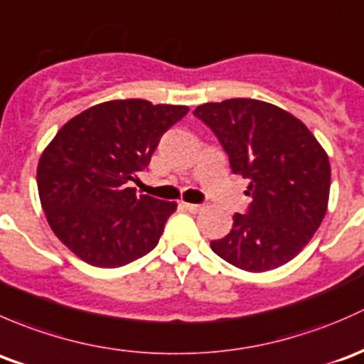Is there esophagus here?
Instances as JSON below:
<instances>
[{
    "instance_id": "34e87169",
    "label": "esophagus",
    "mask_w": 364,
    "mask_h": 364,
    "mask_svg": "<svg viewBox=\"0 0 364 364\" xmlns=\"http://www.w3.org/2000/svg\"><path fill=\"white\" fill-rule=\"evenodd\" d=\"M182 207L189 210V212H194V213H196V212H200V210H203V205H196V203H186V201H183V203H182Z\"/></svg>"
}]
</instances>
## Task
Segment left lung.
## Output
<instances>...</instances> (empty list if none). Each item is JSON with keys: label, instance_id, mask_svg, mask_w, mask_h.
Masks as SVG:
<instances>
[{"label": "left lung", "instance_id": "left-lung-1", "mask_svg": "<svg viewBox=\"0 0 364 364\" xmlns=\"http://www.w3.org/2000/svg\"><path fill=\"white\" fill-rule=\"evenodd\" d=\"M194 115L215 133L252 194L247 215L235 213L231 231L210 242L212 250L254 273L289 263L328 210L331 166L322 145L298 117L266 101L205 103Z\"/></svg>", "mask_w": 364, "mask_h": 364}]
</instances>
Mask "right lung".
Here are the masks:
<instances>
[{
	"label": "right lung",
	"mask_w": 364,
	"mask_h": 364,
	"mask_svg": "<svg viewBox=\"0 0 364 364\" xmlns=\"http://www.w3.org/2000/svg\"><path fill=\"white\" fill-rule=\"evenodd\" d=\"M189 108L112 100L70 119L43 149L40 203L54 235L85 263L117 268L159 242L175 201L140 194L127 182L151 163L166 129Z\"/></svg>",
	"instance_id": "add662e5"
}]
</instances>
